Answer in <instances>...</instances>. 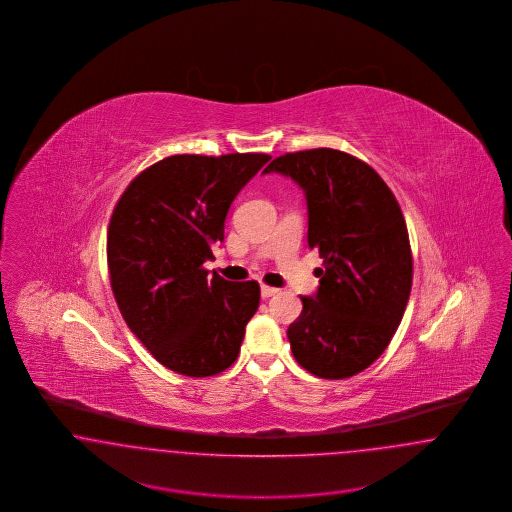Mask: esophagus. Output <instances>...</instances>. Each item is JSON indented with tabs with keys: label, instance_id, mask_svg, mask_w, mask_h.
Returning a JSON list of instances; mask_svg holds the SVG:
<instances>
[{
	"label": "esophagus",
	"instance_id": "34e87169",
	"mask_svg": "<svg viewBox=\"0 0 512 512\" xmlns=\"http://www.w3.org/2000/svg\"><path fill=\"white\" fill-rule=\"evenodd\" d=\"M278 290L276 288H270V286H261V295H263V299H268V297H272V295H276Z\"/></svg>",
	"mask_w": 512,
	"mask_h": 512
}]
</instances>
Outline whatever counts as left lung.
<instances>
[{
	"label": "left lung",
	"instance_id": "1",
	"mask_svg": "<svg viewBox=\"0 0 512 512\" xmlns=\"http://www.w3.org/2000/svg\"><path fill=\"white\" fill-rule=\"evenodd\" d=\"M263 172L290 176L305 192L307 242L324 259L317 293L301 297L288 328L293 357L318 378L355 376L386 351L411 295L401 207L378 172L338 149L286 153Z\"/></svg>",
	"mask_w": 512,
	"mask_h": 512
}]
</instances>
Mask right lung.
I'll return each mask as SVG.
<instances>
[{"instance_id":"obj_1","label":"right lung","mask_w":512,"mask_h":512,"mask_svg":"<svg viewBox=\"0 0 512 512\" xmlns=\"http://www.w3.org/2000/svg\"><path fill=\"white\" fill-rule=\"evenodd\" d=\"M265 153L171 155L124 190L107 230V265L122 318L149 353L178 374L205 378L238 359L259 309L255 280L228 282L203 263Z\"/></svg>"}]
</instances>
